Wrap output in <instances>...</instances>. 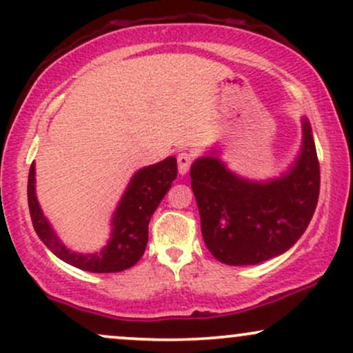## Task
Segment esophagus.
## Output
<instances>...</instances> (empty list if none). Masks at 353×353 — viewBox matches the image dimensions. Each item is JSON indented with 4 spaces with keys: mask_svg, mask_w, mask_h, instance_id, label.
<instances>
[{
    "mask_svg": "<svg viewBox=\"0 0 353 353\" xmlns=\"http://www.w3.org/2000/svg\"><path fill=\"white\" fill-rule=\"evenodd\" d=\"M190 164H192V156L189 154L188 151H181L179 154H177V165H179V174H188Z\"/></svg>",
    "mask_w": 353,
    "mask_h": 353,
    "instance_id": "obj_1",
    "label": "esophagus"
}]
</instances>
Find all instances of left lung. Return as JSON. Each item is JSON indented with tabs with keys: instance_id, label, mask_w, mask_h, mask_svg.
<instances>
[{
	"instance_id": "8db88e82",
	"label": "left lung",
	"mask_w": 353,
	"mask_h": 353,
	"mask_svg": "<svg viewBox=\"0 0 353 353\" xmlns=\"http://www.w3.org/2000/svg\"><path fill=\"white\" fill-rule=\"evenodd\" d=\"M303 123V144L279 177L253 181L232 172L219 151L195 159L190 188L201 214L202 236L219 261L258 265L279 256L305 232L319 199L321 171L311 123Z\"/></svg>"
}]
</instances>
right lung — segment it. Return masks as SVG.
Returning a JSON list of instances; mask_svg holds the SVG:
<instances>
[{
	"label": "right lung",
	"mask_w": 353,
	"mask_h": 353,
	"mask_svg": "<svg viewBox=\"0 0 353 353\" xmlns=\"http://www.w3.org/2000/svg\"><path fill=\"white\" fill-rule=\"evenodd\" d=\"M176 177L177 161L174 156L136 171L113 212L112 235L107 245L95 253H77L62 243L37 202L36 168L32 163L28 177V203L34 230L55 256L75 268L90 273L125 271L143 256L148 245V225Z\"/></svg>",
	"instance_id": "right-lung-1"
}]
</instances>
